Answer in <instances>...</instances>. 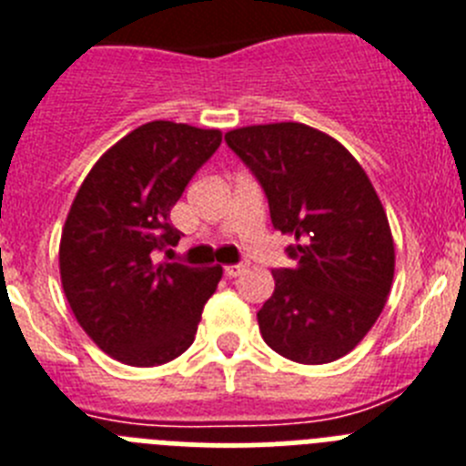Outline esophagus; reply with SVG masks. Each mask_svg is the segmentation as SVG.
Masks as SVG:
<instances>
[{
  "instance_id": "34e87169",
  "label": "esophagus",
  "mask_w": 466,
  "mask_h": 466,
  "mask_svg": "<svg viewBox=\"0 0 466 466\" xmlns=\"http://www.w3.org/2000/svg\"><path fill=\"white\" fill-rule=\"evenodd\" d=\"M244 269H246L244 262H238V265H228V267H225V274H228L229 279H234V277H238V274L244 272Z\"/></svg>"
}]
</instances>
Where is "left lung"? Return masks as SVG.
I'll list each match as a JSON object with an SVG mask.
<instances>
[{
  "mask_svg": "<svg viewBox=\"0 0 466 466\" xmlns=\"http://www.w3.org/2000/svg\"><path fill=\"white\" fill-rule=\"evenodd\" d=\"M256 173L295 267L274 269L258 311L262 339L295 363L350 354L382 314L394 281V237L370 177L329 133L298 121L225 133Z\"/></svg>",
  "mask_w": 466,
  "mask_h": 466,
  "instance_id": "8db88e82",
  "label": "left lung"
}]
</instances>
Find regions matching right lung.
<instances>
[{
    "label": "right lung",
    "mask_w": 466,
    "mask_h": 466,
    "mask_svg": "<svg viewBox=\"0 0 466 466\" xmlns=\"http://www.w3.org/2000/svg\"><path fill=\"white\" fill-rule=\"evenodd\" d=\"M218 128L137 127L100 157L60 234V281L84 333L127 366H161L194 342L222 267L157 262L180 232L171 208L220 147Z\"/></svg>",
    "instance_id": "1"
}]
</instances>
